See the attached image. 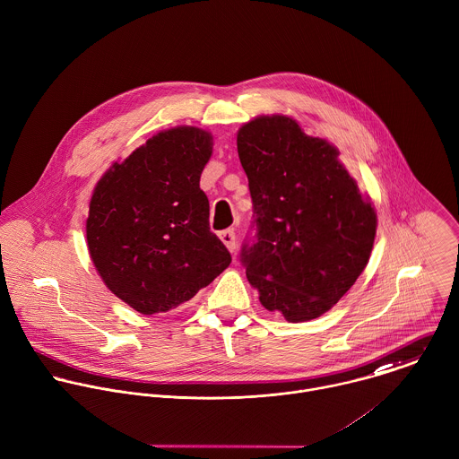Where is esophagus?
I'll return each mask as SVG.
<instances>
[{
    "mask_svg": "<svg viewBox=\"0 0 459 459\" xmlns=\"http://www.w3.org/2000/svg\"><path fill=\"white\" fill-rule=\"evenodd\" d=\"M220 239L225 243V247H227L230 252L236 250V232H234V229L221 230V232H220Z\"/></svg>",
    "mask_w": 459,
    "mask_h": 459,
    "instance_id": "esophagus-1",
    "label": "esophagus"
}]
</instances>
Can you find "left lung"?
<instances>
[{"label": "left lung", "mask_w": 459, "mask_h": 459, "mask_svg": "<svg viewBox=\"0 0 459 459\" xmlns=\"http://www.w3.org/2000/svg\"><path fill=\"white\" fill-rule=\"evenodd\" d=\"M255 241L241 263L268 311L299 324L322 316L365 270L376 209L338 160V148L288 116H259L238 132Z\"/></svg>", "instance_id": "8db88e82"}]
</instances>
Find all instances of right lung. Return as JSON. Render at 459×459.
I'll use <instances>...</instances> for the list:
<instances>
[{"instance_id":"add662e5","label":"right lung","mask_w":459,"mask_h":459,"mask_svg":"<svg viewBox=\"0 0 459 459\" xmlns=\"http://www.w3.org/2000/svg\"><path fill=\"white\" fill-rule=\"evenodd\" d=\"M212 135L196 126L155 134L94 187L85 225L105 286L141 315L166 313L209 286L232 261L209 227L200 175Z\"/></svg>"}]
</instances>
